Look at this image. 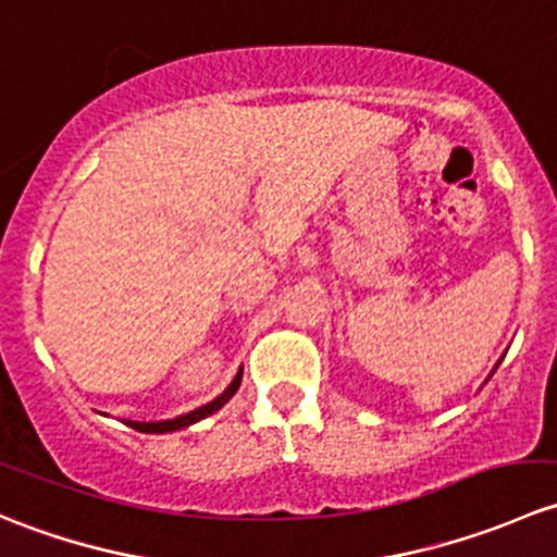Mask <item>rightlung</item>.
<instances>
[{"instance_id": "obj_1", "label": "right lung", "mask_w": 557, "mask_h": 557, "mask_svg": "<svg viewBox=\"0 0 557 557\" xmlns=\"http://www.w3.org/2000/svg\"><path fill=\"white\" fill-rule=\"evenodd\" d=\"M239 383H243V369H239V372H237V377L232 380V385H228L226 391H223L221 396L215 398V401L205 404V407L194 409V412H188V414H180V418H174V420H159V423H134V420H126V425H132L134 431H143V434H166V431H177V429H185V425H190V423H196V420L207 418V414L218 412V409H221L223 404H226L228 398L234 396V393H237Z\"/></svg>"}]
</instances>
